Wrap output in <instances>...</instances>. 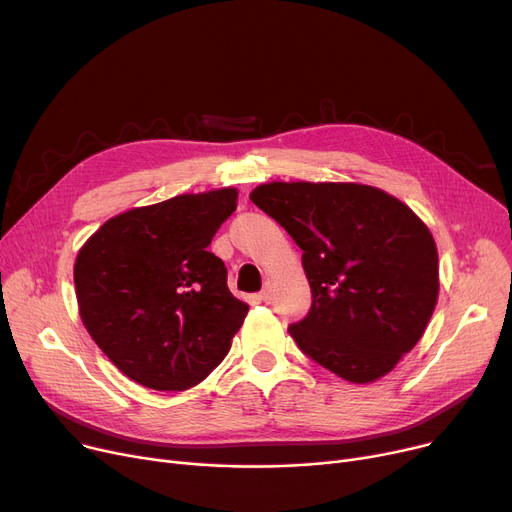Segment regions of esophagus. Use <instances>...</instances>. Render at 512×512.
<instances>
[{"mask_svg": "<svg viewBox=\"0 0 512 512\" xmlns=\"http://www.w3.org/2000/svg\"><path fill=\"white\" fill-rule=\"evenodd\" d=\"M272 297H274V284L272 282H265L263 284V290L259 292V299L263 303H272Z\"/></svg>", "mask_w": 512, "mask_h": 512, "instance_id": "obj_1", "label": "esophagus"}]
</instances>
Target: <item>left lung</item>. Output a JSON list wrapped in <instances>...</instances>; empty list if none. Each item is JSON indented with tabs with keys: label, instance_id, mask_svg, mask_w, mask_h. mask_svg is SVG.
Here are the masks:
<instances>
[{
	"label": "left lung",
	"instance_id": "8db88e82",
	"mask_svg": "<svg viewBox=\"0 0 512 512\" xmlns=\"http://www.w3.org/2000/svg\"><path fill=\"white\" fill-rule=\"evenodd\" d=\"M251 201L303 251L313 303L288 328L301 351L353 384L392 371L438 301L427 226L396 197L353 182H270Z\"/></svg>",
	"mask_w": 512,
	"mask_h": 512
}]
</instances>
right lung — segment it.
<instances>
[{"label":"right lung","mask_w":512,"mask_h":512,"mask_svg":"<svg viewBox=\"0 0 512 512\" xmlns=\"http://www.w3.org/2000/svg\"><path fill=\"white\" fill-rule=\"evenodd\" d=\"M236 188L178 195L107 220L76 255L80 319L126 378L188 390L230 351L249 305L207 251L236 209Z\"/></svg>","instance_id":"1"}]
</instances>
